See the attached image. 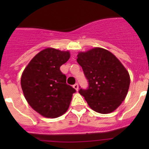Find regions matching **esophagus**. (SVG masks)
<instances>
[{
    "label": "esophagus",
    "mask_w": 149,
    "mask_h": 149,
    "mask_svg": "<svg viewBox=\"0 0 149 149\" xmlns=\"http://www.w3.org/2000/svg\"><path fill=\"white\" fill-rule=\"evenodd\" d=\"M73 87L76 90V91H78V90H79V85H78V84H75L73 86Z\"/></svg>",
    "instance_id": "obj_1"
}]
</instances>
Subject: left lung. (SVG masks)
Segmentation results:
<instances>
[{"mask_svg": "<svg viewBox=\"0 0 149 149\" xmlns=\"http://www.w3.org/2000/svg\"><path fill=\"white\" fill-rule=\"evenodd\" d=\"M77 57L88 82V88H80L81 95L95 112L108 114L115 111L128 91L127 70L112 52L103 48L80 52Z\"/></svg>", "mask_w": 149, "mask_h": 149, "instance_id": "obj_1", "label": "left lung"}]
</instances>
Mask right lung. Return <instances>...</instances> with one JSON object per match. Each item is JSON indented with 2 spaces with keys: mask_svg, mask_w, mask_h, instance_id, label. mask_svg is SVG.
<instances>
[{
  "mask_svg": "<svg viewBox=\"0 0 149 149\" xmlns=\"http://www.w3.org/2000/svg\"><path fill=\"white\" fill-rule=\"evenodd\" d=\"M70 56L68 51L46 48L31 59L22 73L21 85L25 99L43 117L58 118L68 109L76 89L66 84L60 68Z\"/></svg>",
  "mask_w": 149,
  "mask_h": 149,
  "instance_id": "add662e5",
  "label": "right lung"
}]
</instances>
